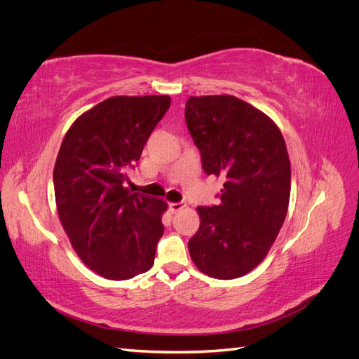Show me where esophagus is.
<instances>
[{
	"instance_id": "34e87169",
	"label": "esophagus",
	"mask_w": 359,
	"mask_h": 359,
	"mask_svg": "<svg viewBox=\"0 0 359 359\" xmlns=\"http://www.w3.org/2000/svg\"><path fill=\"white\" fill-rule=\"evenodd\" d=\"M169 208H170L172 212H178V211H181L182 208H186V203H182V202H172V203H169Z\"/></svg>"
}]
</instances>
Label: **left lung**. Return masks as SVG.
Returning <instances> with one entry per match:
<instances>
[{
    "label": "left lung",
    "instance_id": "left-lung-1",
    "mask_svg": "<svg viewBox=\"0 0 359 359\" xmlns=\"http://www.w3.org/2000/svg\"><path fill=\"white\" fill-rule=\"evenodd\" d=\"M186 123L206 175L224 178L220 203L198 206L189 241L194 265L219 280L243 277L268 255L290 198V161L280 128L235 95L190 97Z\"/></svg>",
    "mask_w": 359,
    "mask_h": 359
}]
</instances>
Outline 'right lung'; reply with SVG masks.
I'll return each mask as SVG.
<instances>
[{
  "label": "right lung",
  "mask_w": 359,
  "mask_h": 359,
  "mask_svg": "<svg viewBox=\"0 0 359 359\" xmlns=\"http://www.w3.org/2000/svg\"><path fill=\"white\" fill-rule=\"evenodd\" d=\"M169 106V95L109 97L62 139L53 168L60 220L82 262L104 278H133L154 264L168 203L124 182Z\"/></svg>",
  "instance_id": "1"
}]
</instances>
